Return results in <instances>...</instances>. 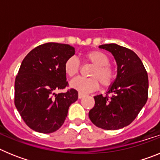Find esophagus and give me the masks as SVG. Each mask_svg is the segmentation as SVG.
I'll return each mask as SVG.
<instances>
[{"label": "esophagus", "mask_w": 160, "mask_h": 160, "mask_svg": "<svg viewBox=\"0 0 160 160\" xmlns=\"http://www.w3.org/2000/svg\"><path fill=\"white\" fill-rule=\"evenodd\" d=\"M83 97H85V94H82V93L79 92L78 93V98H82Z\"/></svg>", "instance_id": "34e87169"}]
</instances>
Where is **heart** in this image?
Here are the masks:
<instances>
[{
  "label": "heart",
  "mask_w": 160,
  "mask_h": 160,
  "mask_svg": "<svg viewBox=\"0 0 160 160\" xmlns=\"http://www.w3.org/2000/svg\"><path fill=\"white\" fill-rule=\"evenodd\" d=\"M87 62L92 64L93 68L89 73L91 78H76L70 82V87L81 93H90L99 87H111L115 80V71L110 63V58L99 50H91L84 54ZM80 70V63L76 58H69L64 63V71L69 77L78 74Z\"/></svg>",
  "instance_id": "b5f03b06"
}]
</instances>
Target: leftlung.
Segmentation results:
<instances>
[{"mask_svg":"<svg viewBox=\"0 0 160 160\" xmlns=\"http://www.w3.org/2000/svg\"><path fill=\"white\" fill-rule=\"evenodd\" d=\"M99 48L114 55L118 73L107 96H94V107L89 112L91 122L104 130H118L135 120L148 98V72L142 61L131 49L117 44ZM112 93L111 97L108 94Z\"/></svg>","mask_w":160,"mask_h":160,"instance_id":"obj_1","label":"left lung"}]
</instances>
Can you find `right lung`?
<instances>
[{
  "label": "right lung",
  "mask_w": 160,
  "mask_h": 160,
  "mask_svg": "<svg viewBox=\"0 0 160 160\" xmlns=\"http://www.w3.org/2000/svg\"><path fill=\"white\" fill-rule=\"evenodd\" d=\"M75 53L70 45L48 42L32 49L22 61L14 86V103L25 124L49 134L62 126L78 91H54L69 86L64 63Z\"/></svg>",
  "instance_id": "add662e5"
}]
</instances>
